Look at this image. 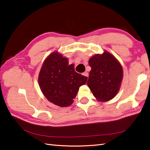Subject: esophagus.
Masks as SVG:
<instances>
[{
    "label": "esophagus",
    "instance_id": "obj_1",
    "mask_svg": "<svg viewBox=\"0 0 150 150\" xmlns=\"http://www.w3.org/2000/svg\"><path fill=\"white\" fill-rule=\"evenodd\" d=\"M83 75L84 76H85V77H88V73L87 71H85V72H84Z\"/></svg>",
    "mask_w": 150,
    "mask_h": 150
}]
</instances>
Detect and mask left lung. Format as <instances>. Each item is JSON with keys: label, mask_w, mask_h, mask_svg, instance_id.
Returning a JSON list of instances; mask_svg holds the SVG:
<instances>
[{"label": "left lung", "mask_w": 150, "mask_h": 150, "mask_svg": "<svg viewBox=\"0 0 150 150\" xmlns=\"http://www.w3.org/2000/svg\"><path fill=\"white\" fill-rule=\"evenodd\" d=\"M91 67L87 84L98 100L107 101L118 93L123 79L121 64L113 55L104 51L88 62Z\"/></svg>", "instance_id": "8db88e82"}]
</instances>
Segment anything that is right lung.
I'll return each mask as SVG.
<instances>
[{
  "label": "right lung",
  "instance_id": "right-lung-1",
  "mask_svg": "<svg viewBox=\"0 0 150 150\" xmlns=\"http://www.w3.org/2000/svg\"><path fill=\"white\" fill-rule=\"evenodd\" d=\"M87 79L75 71L73 64L69 65L67 58L55 51L43 62L38 83L50 102L64 107L73 103L79 88L86 83Z\"/></svg>",
  "mask_w": 150,
  "mask_h": 150
}]
</instances>
